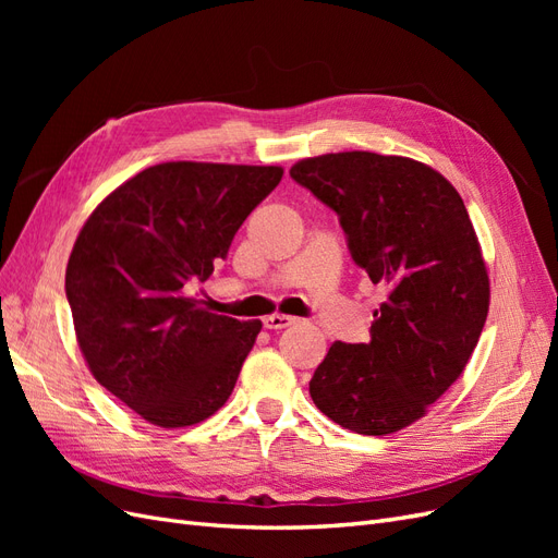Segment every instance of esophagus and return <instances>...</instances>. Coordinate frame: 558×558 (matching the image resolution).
<instances>
[{
	"instance_id": "esophagus-1",
	"label": "esophagus",
	"mask_w": 558,
	"mask_h": 558,
	"mask_svg": "<svg viewBox=\"0 0 558 558\" xmlns=\"http://www.w3.org/2000/svg\"><path fill=\"white\" fill-rule=\"evenodd\" d=\"M295 324L293 316H286V314H272L265 318V328L267 330H281V328H289Z\"/></svg>"
}]
</instances>
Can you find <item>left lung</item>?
Here are the masks:
<instances>
[{"label": "left lung", "mask_w": 558, "mask_h": 558, "mask_svg": "<svg viewBox=\"0 0 558 558\" xmlns=\"http://www.w3.org/2000/svg\"><path fill=\"white\" fill-rule=\"evenodd\" d=\"M291 179L337 214L353 263L386 291L369 342H335L310 396L342 428L396 433L461 377L484 328L488 275L468 209L428 165L369 150L300 160Z\"/></svg>", "instance_id": "obj_1"}]
</instances>
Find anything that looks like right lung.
<instances>
[{"instance_id":"obj_1","label":"right lung","mask_w":558,"mask_h":558,"mask_svg":"<svg viewBox=\"0 0 558 558\" xmlns=\"http://www.w3.org/2000/svg\"><path fill=\"white\" fill-rule=\"evenodd\" d=\"M281 167L162 162L116 189L78 232L64 275L90 373L148 424L183 428L223 408L263 328L211 314L189 283L226 260Z\"/></svg>"}]
</instances>
